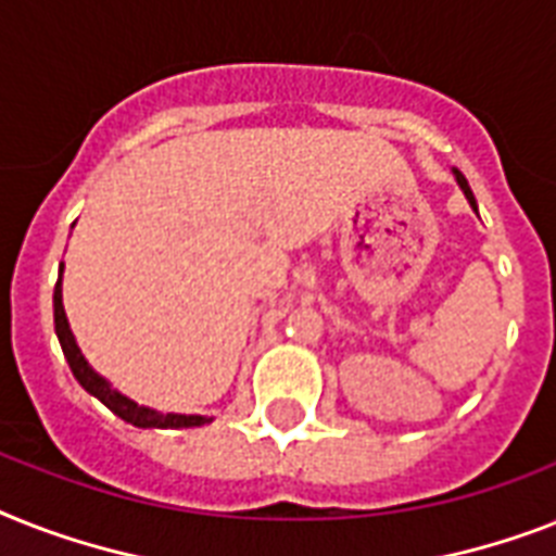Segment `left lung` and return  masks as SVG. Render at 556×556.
I'll return each instance as SVG.
<instances>
[{
  "label": "left lung",
  "instance_id": "obj_1",
  "mask_svg": "<svg viewBox=\"0 0 556 556\" xmlns=\"http://www.w3.org/2000/svg\"><path fill=\"white\" fill-rule=\"evenodd\" d=\"M454 179H457V185H459V191L466 193V200H468V205L473 207V211H477V200H473V193H471V188H468V179L463 174H459L457 168H454Z\"/></svg>",
  "mask_w": 556,
  "mask_h": 556
}]
</instances>
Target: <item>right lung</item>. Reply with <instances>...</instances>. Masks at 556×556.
Wrapping results in <instances>:
<instances>
[{"label":"right lung","mask_w":556,"mask_h":556,"mask_svg":"<svg viewBox=\"0 0 556 556\" xmlns=\"http://www.w3.org/2000/svg\"><path fill=\"white\" fill-rule=\"evenodd\" d=\"M62 270L65 265H59V279L56 288H53V325H56L59 345H62V354H65L71 371H74L76 382L88 391L90 396H97L99 403L108 405L114 410L116 417L130 422L137 428H200L211 422V417H202V414H162V410H153L148 405L134 403L130 396L119 394L111 382L90 368V363L85 359V354L76 345V337L71 331V323L65 317V305H62Z\"/></svg>","instance_id":"right-lung-1"}]
</instances>
